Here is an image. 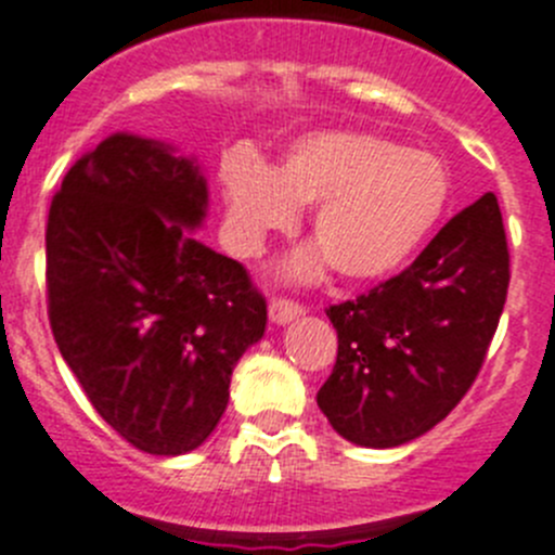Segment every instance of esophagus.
Listing matches in <instances>:
<instances>
[{"label":"esophagus","mask_w":555,"mask_h":555,"mask_svg":"<svg viewBox=\"0 0 555 555\" xmlns=\"http://www.w3.org/2000/svg\"><path fill=\"white\" fill-rule=\"evenodd\" d=\"M305 308L299 302H294V299L288 297H274L272 302H269V319L278 324H286V322H294L297 317H302Z\"/></svg>","instance_id":"34e87169"}]
</instances>
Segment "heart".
<instances>
[{"mask_svg":"<svg viewBox=\"0 0 555 555\" xmlns=\"http://www.w3.org/2000/svg\"><path fill=\"white\" fill-rule=\"evenodd\" d=\"M220 178L225 233L238 256H258L269 233L297 222V206L317 203L311 231L319 247L286 267L299 281L317 278L327 261L347 281L393 272L431 231L449 195L437 159L365 131H313L274 170L233 151Z\"/></svg>","mask_w":555,"mask_h":555,"instance_id":"heart-1","label":"heart"}]
</instances>
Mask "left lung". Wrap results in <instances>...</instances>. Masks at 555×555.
<instances>
[{"label": "left lung", "mask_w": 555, "mask_h": 555, "mask_svg": "<svg viewBox=\"0 0 555 555\" xmlns=\"http://www.w3.org/2000/svg\"><path fill=\"white\" fill-rule=\"evenodd\" d=\"M509 278L501 206L487 192L410 267L330 305L338 358L317 401L333 429L358 446L393 449L440 424L479 377Z\"/></svg>", "instance_id": "obj_1"}]
</instances>
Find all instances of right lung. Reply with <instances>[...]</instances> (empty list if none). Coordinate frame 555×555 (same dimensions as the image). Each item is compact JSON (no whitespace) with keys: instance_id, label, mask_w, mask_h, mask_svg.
<instances>
[{"instance_id":"1","label":"right lung","mask_w":555,"mask_h":555,"mask_svg":"<svg viewBox=\"0 0 555 555\" xmlns=\"http://www.w3.org/2000/svg\"><path fill=\"white\" fill-rule=\"evenodd\" d=\"M195 162L112 134L65 172L46 222L54 340L101 418L145 454L197 449L267 327L250 272L197 242Z\"/></svg>"}]
</instances>
